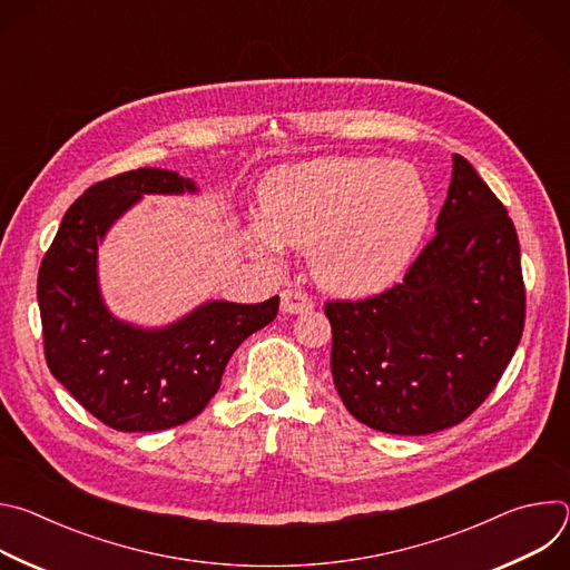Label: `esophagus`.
Listing matches in <instances>:
<instances>
[{
	"label": "esophagus",
	"mask_w": 570,
	"mask_h": 570,
	"mask_svg": "<svg viewBox=\"0 0 570 570\" xmlns=\"http://www.w3.org/2000/svg\"><path fill=\"white\" fill-rule=\"evenodd\" d=\"M313 308V302L306 293L302 291H284L282 293V311L291 313V315H299V313H308Z\"/></svg>",
	"instance_id": "obj_1"
}]
</instances>
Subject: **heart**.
Segmentation results:
<instances>
[{
	"mask_svg": "<svg viewBox=\"0 0 570 570\" xmlns=\"http://www.w3.org/2000/svg\"><path fill=\"white\" fill-rule=\"evenodd\" d=\"M250 236L266 250L311 248L315 279L365 295L396 282L417 255L433 214L424 176L383 157H315L275 169L262 187Z\"/></svg>",
	"mask_w": 570,
	"mask_h": 570,
	"instance_id": "obj_1",
	"label": "heart"
}]
</instances>
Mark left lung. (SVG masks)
I'll return each mask as SVG.
<instances>
[{
    "label": "left lung",
    "mask_w": 570,
    "mask_h": 570,
    "mask_svg": "<svg viewBox=\"0 0 570 570\" xmlns=\"http://www.w3.org/2000/svg\"><path fill=\"white\" fill-rule=\"evenodd\" d=\"M435 232L401 284L324 306L336 390L358 422L381 433L429 435L466 420L523 334L514 223L462 155H453Z\"/></svg>",
    "instance_id": "1"
}]
</instances>
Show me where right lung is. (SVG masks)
I'll list each match as a JSON object with an SVG mask.
<instances>
[{"label":"right lung","mask_w":570,"mask_h":570,"mask_svg":"<svg viewBox=\"0 0 570 570\" xmlns=\"http://www.w3.org/2000/svg\"><path fill=\"white\" fill-rule=\"evenodd\" d=\"M198 191L191 178L167 169L97 183L67 209L42 259L38 304L47 365L110 429L165 431L200 415L236 347L277 315L279 295L262 304L207 299L161 327H141L108 308L99 248L112 225L144 196Z\"/></svg>","instance_id":"right-lung-1"}]
</instances>
